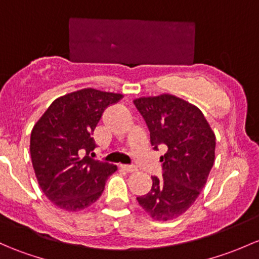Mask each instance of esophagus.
Returning <instances> with one entry per match:
<instances>
[{
    "instance_id": "obj_1",
    "label": "esophagus",
    "mask_w": 259,
    "mask_h": 259,
    "mask_svg": "<svg viewBox=\"0 0 259 259\" xmlns=\"http://www.w3.org/2000/svg\"><path fill=\"white\" fill-rule=\"evenodd\" d=\"M121 170L126 171V172H135L137 171V167L135 166H130V165H120Z\"/></svg>"
}]
</instances>
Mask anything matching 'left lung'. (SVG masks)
Listing matches in <instances>:
<instances>
[{
    "label": "left lung",
    "mask_w": 259,
    "mask_h": 259,
    "mask_svg": "<svg viewBox=\"0 0 259 259\" xmlns=\"http://www.w3.org/2000/svg\"><path fill=\"white\" fill-rule=\"evenodd\" d=\"M134 104L148 125L155 150L167 149L160 157L162 178L151 176V190L137 200L156 221L174 220L191 207L205 187L216 137L202 111L175 95L138 98Z\"/></svg>",
    "instance_id": "8db88e82"
}]
</instances>
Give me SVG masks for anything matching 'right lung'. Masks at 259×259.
I'll return each mask as SVG.
<instances>
[{
  "label": "right lung",
  "mask_w": 259,
  "mask_h": 259,
  "mask_svg": "<svg viewBox=\"0 0 259 259\" xmlns=\"http://www.w3.org/2000/svg\"><path fill=\"white\" fill-rule=\"evenodd\" d=\"M121 94L80 89L59 97L50 105L31 133L32 165L47 198L65 211L93 205L104 191L116 166L88 156L95 148L92 138L103 111Z\"/></svg>",
  "instance_id": "1"
}]
</instances>
